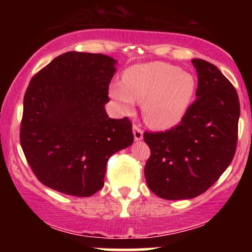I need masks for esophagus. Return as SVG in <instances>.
<instances>
[{"instance_id": "1", "label": "esophagus", "mask_w": 252, "mask_h": 252, "mask_svg": "<svg viewBox=\"0 0 252 252\" xmlns=\"http://www.w3.org/2000/svg\"><path fill=\"white\" fill-rule=\"evenodd\" d=\"M132 132H134V138L135 141H141L143 138V130L138 126H132Z\"/></svg>"}]
</instances>
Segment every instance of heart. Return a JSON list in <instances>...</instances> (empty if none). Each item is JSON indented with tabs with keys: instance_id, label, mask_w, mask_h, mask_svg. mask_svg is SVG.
<instances>
[{
	"instance_id": "obj_1",
	"label": "heart",
	"mask_w": 252,
	"mask_h": 252,
	"mask_svg": "<svg viewBox=\"0 0 252 252\" xmlns=\"http://www.w3.org/2000/svg\"><path fill=\"white\" fill-rule=\"evenodd\" d=\"M195 77L167 63H138L124 72L123 82L115 83L110 94L126 112L142 103L146 123L168 130L182 122L195 99Z\"/></svg>"
}]
</instances>
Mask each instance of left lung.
Masks as SVG:
<instances>
[{"label": "left lung", "mask_w": 252, "mask_h": 252, "mask_svg": "<svg viewBox=\"0 0 252 252\" xmlns=\"http://www.w3.org/2000/svg\"><path fill=\"white\" fill-rule=\"evenodd\" d=\"M196 99L182 122L143 134L150 148L144 167L152 192L167 200L192 199L220 178L236 153L241 106L236 89L217 66L193 59Z\"/></svg>", "instance_id": "obj_1"}]
</instances>
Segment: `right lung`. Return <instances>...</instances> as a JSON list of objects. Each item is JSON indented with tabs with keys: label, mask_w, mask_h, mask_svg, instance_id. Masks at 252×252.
Segmentation results:
<instances>
[{
	"label": "right lung",
	"mask_w": 252,
	"mask_h": 252,
	"mask_svg": "<svg viewBox=\"0 0 252 252\" xmlns=\"http://www.w3.org/2000/svg\"><path fill=\"white\" fill-rule=\"evenodd\" d=\"M116 63L104 54L67 52L32 78L20 142L45 186L91 196L104 186L110 156L134 142L128 117L110 118L104 108Z\"/></svg>",
	"instance_id": "obj_1"
}]
</instances>
